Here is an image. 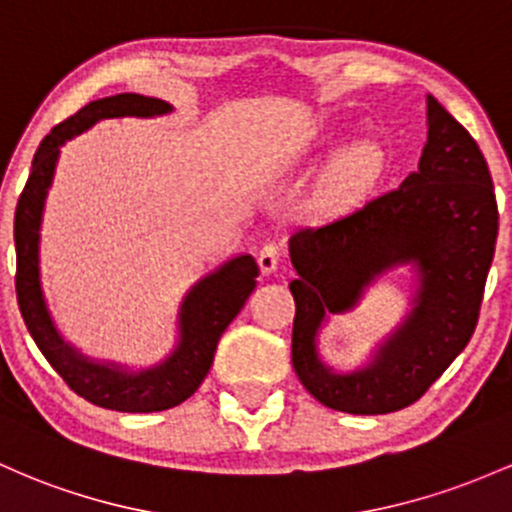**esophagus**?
<instances>
[{"label": "esophagus", "instance_id": "34e87169", "mask_svg": "<svg viewBox=\"0 0 512 512\" xmlns=\"http://www.w3.org/2000/svg\"><path fill=\"white\" fill-rule=\"evenodd\" d=\"M257 262H260L262 274L277 272V267H279V247L277 245H265V247H262L260 255H257Z\"/></svg>", "mask_w": 512, "mask_h": 512}]
</instances>
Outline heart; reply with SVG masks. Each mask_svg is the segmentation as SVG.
I'll list each match as a JSON object with an SVG mask.
<instances>
[{
  "instance_id": "obj_1",
  "label": "heart",
  "mask_w": 512,
  "mask_h": 512,
  "mask_svg": "<svg viewBox=\"0 0 512 512\" xmlns=\"http://www.w3.org/2000/svg\"><path fill=\"white\" fill-rule=\"evenodd\" d=\"M372 174L374 162L367 150H355V153L345 155L338 165H335L333 174H330V199L338 201V204H350V201H355L357 196L364 192V187L369 184Z\"/></svg>"
}]
</instances>
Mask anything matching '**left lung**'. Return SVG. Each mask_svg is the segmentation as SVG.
Segmentation results:
<instances>
[{"label":"left lung","mask_w":512,"mask_h":512,"mask_svg":"<svg viewBox=\"0 0 512 512\" xmlns=\"http://www.w3.org/2000/svg\"><path fill=\"white\" fill-rule=\"evenodd\" d=\"M498 238L493 179L476 140L428 94V143L396 189L318 228L296 230L299 277L291 362L301 384L333 411H401L430 389L471 340ZM396 266L419 279L412 311L362 368L335 373L317 352L328 315L356 307Z\"/></svg>","instance_id":"1"}]
</instances>
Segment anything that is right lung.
Wrapping results in <instances>:
<instances>
[{
	"label": "right lung",
	"mask_w": 512,
	"mask_h": 512,
	"mask_svg": "<svg viewBox=\"0 0 512 512\" xmlns=\"http://www.w3.org/2000/svg\"><path fill=\"white\" fill-rule=\"evenodd\" d=\"M172 111V104L143 94H116L89 101L75 116L58 123L33 155L31 174L19 196L14 216L16 299L33 342L50 367L77 396L109 411L155 413L179 406L199 389L209 374L218 340L230 320L245 306L260 274L252 255H238L201 277L182 299L177 313V342L153 367L131 369L126 364L101 362L70 345L50 316L41 286V223L48 189L53 184L60 148L101 119L138 116L153 119Z\"/></svg>",
	"instance_id": "obj_1"
}]
</instances>
